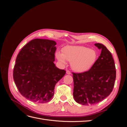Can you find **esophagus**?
<instances>
[{
  "mask_svg": "<svg viewBox=\"0 0 127 127\" xmlns=\"http://www.w3.org/2000/svg\"><path fill=\"white\" fill-rule=\"evenodd\" d=\"M66 73H67V74H68V75H70L71 74V72L69 70H67L66 71Z\"/></svg>",
  "mask_w": 127,
  "mask_h": 127,
  "instance_id": "obj_1",
  "label": "esophagus"
}]
</instances>
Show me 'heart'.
<instances>
[{"mask_svg": "<svg viewBox=\"0 0 127 127\" xmlns=\"http://www.w3.org/2000/svg\"><path fill=\"white\" fill-rule=\"evenodd\" d=\"M97 53L94 50L83 46H68L63 53L57 52L56 57L61 63L66 64V60L71 63L73 70L84 72L92 67L97 58Z\"/></svg>", "mask_w": 127, "mask_h": 127, "instance_id": "obj_1", "label": "heart"}]
</instances>
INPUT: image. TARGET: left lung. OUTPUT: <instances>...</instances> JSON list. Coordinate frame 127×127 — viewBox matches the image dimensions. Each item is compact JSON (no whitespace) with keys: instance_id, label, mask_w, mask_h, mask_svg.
<instances>
[{"instance_id":"left-lung-1","label":"left lung","mask_w":127,"mask_h":127,"mask_svg":"<svg viewBox=\"0 0 127 127\" xmlns=\"http://www.w3.org/2000/svg\"><path fill=\"white\" fill-rule=\"evenodd\" d=\"M101 53L89 70L72 72L73 96L80 104H96L111 94L114 86L116 70L110 51L101 43L94 44Z\"/></svg>"}]
</instances>
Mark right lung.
<instances>
[{"label": "right lung", "mask_w": 127, "mask_h": 127, "mask_svg": "<svg viewBox=\"0 0 127 127\" xmlns=\"http://www.w3.org/2000/svg\"><path fill=\"white\" fill-rule=\"evenodd\" d=\"M56 42L36 39L25 44L18 53L13 78L18 90L29 100L37 103L50 101L56 84L66 74L55 64Z\"/></svg>", "instance_id": "obj_1"}]
</instances>
